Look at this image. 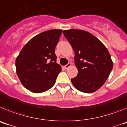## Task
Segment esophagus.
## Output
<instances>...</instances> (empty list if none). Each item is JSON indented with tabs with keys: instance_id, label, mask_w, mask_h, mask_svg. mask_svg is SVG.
I'll return each instance as SVG.
<instances>
[{
	"instance_id": "obj_1",
	"label": "esophagus",
	"mask_w": 127,
	"mask_h": 127,
	"mask_svg": "<svg viewBox=\"0 0 127 127\" xmlns=\"http://www.w3.org/2000/svg\"><path fill=\"white\" fill-rule=\"evenodd\" d=\"M70 66H71V64H70V63H68V64L64 66V68H65V69H68V68H69Z\"/></svg>"
}]
</instances>
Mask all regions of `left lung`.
Wrapping results in <instances>:
<instances>
[{
	"label": "left lung",
	"instance_id": "left-lung-1",
	"mask_svg": "<svg viewBox=\"0 0 127 127\" xmlns=\"http://www.w3.org/2000/svg\"><path fill=\"white\" fill-rule=\"evenodd\" d=\"M63 33L75 52V65L78 70L72 83L87 94L99 89L107 80L113 67L109 53L102 42L92 33L82 30H64Z\"/></svg>",
	"mask_w": 127,
	"mask_h": 127
}]
</instances>
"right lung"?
<instances>
[{
	"label": "right lung",
	"instance_id": "1",
	"mask_svg": "<svg viewBox=\"0 0 127 127\" xmlns=\"http://www.w3.org/2000/svg\"><path fill=\"white\" fill-rule=\"evenodd\" d=\"M62 30H47L26 44L16 59V74L25 88L42 93L53 86L62 68L57 63L55 47Z\"/></svg>",
	"mask_w": 127,
	"mask_h": 127
}]
</instances>
